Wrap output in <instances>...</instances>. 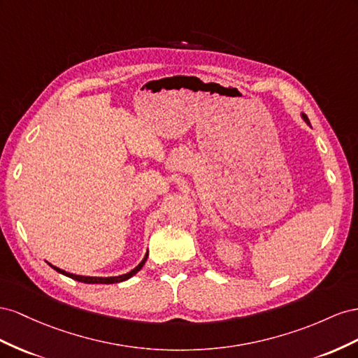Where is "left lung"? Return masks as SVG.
<instances>
[{
    "instance_id": "8db88e82",
    "label": "left lung",
    "mask_w": 358,
    "mask_h": 358,
    "mask_svg": "<svg viewBox=\"0 0 358 358\" xmlns=\"http://www.w3.org/2000/svg\"><path fill=\"white\" fill-rule=\"evenodd\" d=\"M301 117H303V120H304L306 122H308V124H310V122H309V118H308V117H306L304 114H301Z\"/></svg>"
}]
</instances>
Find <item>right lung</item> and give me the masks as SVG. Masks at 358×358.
Listing matches in <instances>:
<instances>
[{
  "label": "right lung",
  "instance_id": "add662e5",
  "mask_svg": "<svg viewBox=\"0 0 358 358\" xmlns=\"http://www.w3.org/2000/svg\"><path fill=\"white\" fill-rule=\"evenodd\" d=\"M147 257H148V253L145 255V258L141 261V264L138 265V267H135L134 270L126 273V274H122V275H115V278H90V275H76V274L67 273V271H64V270H59V268L54 267V265H50V264H49V265H50V267H52L54 270H57L58 273L64 274V275H67V278H71V279H75V280H78V282H84V283H118V282L130 279L131 275L136 274L142 267H144V264H145V261H147Z\"/></svg>",
  "mask_w": 358,
  "mask_h": 358
}]
</instances>
